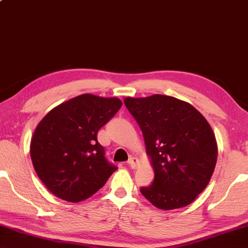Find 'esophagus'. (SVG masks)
I'll return each instance as SVG.
<instances>
[{
    "label": "esophagus",
    "instance_id": "esophagus-1",
    "mask_svg": "<svg viewBox=\"0 0 248 248\" xmlns=\"http://www.w3.org/2000/svg\"><path fill=\"white\" fill-rule=\"evenodd\" d=\"M127 164L129 166L132 167V169H136L137 166H139V164H140V162H139V159H137L136 157H129L128 158V161H127Z\"/></svg>",
    "mask_w": 248,
    "mask_h": 248
}]
</instances>
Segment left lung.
Masks as SVG:
<instances>
[{
    "label": "left lung",
    "instance_id": "obj_1",
    "mask_svg": "<svg viewBox=\"0 0 248 248\" xmlns=\"http://www.w3.org/2000/svg\"><path fill=\"white\" fill-rule=\"evenodd\" d=\"M129 113L142 129L154 181L140 193L155 207H185L211 181L217 143L211 125L189 103L167 95L126 97Z\"/></svg>",
    "mask_w": 248,
    "mask_h": 248
}]
</instances>
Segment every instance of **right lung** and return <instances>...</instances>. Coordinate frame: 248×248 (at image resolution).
<instances>
[{"label":"right lung","mask_w":248,"mask_h":248,"mask_svg":"<svg viewBox=\"0 0 248 248\" xmlns=\"http://www.w3.org/2000/svg\"><path fill=\"white\" fill-rule=\"evenodd\" d=\"M122 106L117 97L82 94L51 109L34 131V170L53 195L71 203L89 199L117 170L104 156L97 132Z\"/></svg>","instance_id":"1"}]
</instances>
